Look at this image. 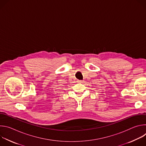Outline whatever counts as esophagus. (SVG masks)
<instances>
[{
	"label": "esophagus",
	"instance_id": "obj_1",
	"mask_svg": "<svg viewBox=\"0 0 146 146\" xmlns=\"http://www.w3.org/2000/svg\"><path fill=\"white\" fill-rule=\"evenodd\" d=\"M78 82H82V80H78Z\"/></svg>",
	"mask_w": 146,
	"mask_h": 146
}]
</instances>
